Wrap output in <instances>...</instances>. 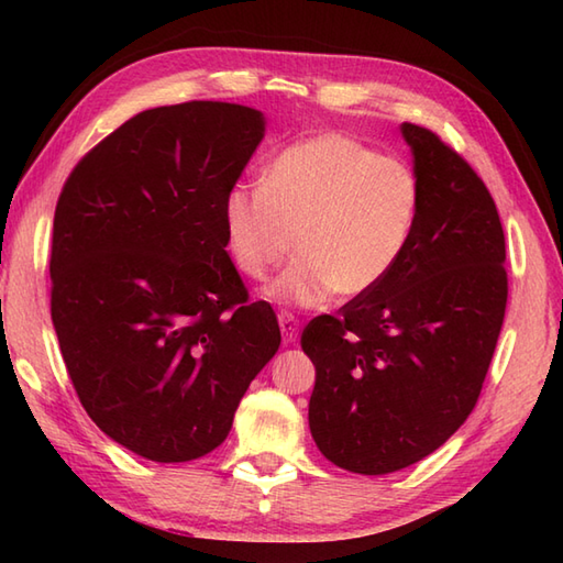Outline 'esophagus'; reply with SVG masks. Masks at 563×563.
I'll return each instance as SVG.
<instances>
[{"mask_svg":"<svg viewBox=\"0 0 563 563\" xmlns=\"http://www.w3.org/2000/svg\"><path fill=\"white\" fill-rule=\"evenodd\" d=\"M278 324H280L285 343H295L297 336H300V319H297L292 312H280Z\"/></svg>","mask_w":563,"mask_h":563,"instance_id":"esophagus-1","label":"esophagus"}]
</instances>
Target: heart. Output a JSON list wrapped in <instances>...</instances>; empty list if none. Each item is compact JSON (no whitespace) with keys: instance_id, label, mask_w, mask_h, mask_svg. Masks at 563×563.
<instances>
[{"instance_id":"1","label":"heart","mask_w":563,"mask_h":563,"mask_svg":"<svg viewBox=\"0 0 563 563\" xmlns=\"http://www.w3.org/2000/svg\"><path fill=\"white\" fill-rule=\"evenodd\" d=\"M421 208V184L406 162L341 133L297 140L275 154L263 184H236L222 202L224 249L234 268L263 280L297 258L266 297L317 307L357 297L387 278L404 256Z\"/></svg>"}]
</instances>
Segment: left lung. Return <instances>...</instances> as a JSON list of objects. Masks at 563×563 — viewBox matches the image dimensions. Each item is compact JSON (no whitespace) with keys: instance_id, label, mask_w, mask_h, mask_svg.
I'll return each mask as SVG.
<instances>
[{"instance_id":"left-lung-1","label":"left lung","mask_w":563,"mask_h":563,"mask_svg":"<svg viewBox=\"0 0 563 563\" xmlns=\"http://www.w3.org/2000/svg\"><path fill=\"white\" fill-rule=\"evenodd\" d=\"M421 184L413 234L375 290L314 317L309 430L329 462L389 474L428 457L472 413L508 302L506 236L476 172L433 130L404 123Z\"/></svg>"}]
</instances>
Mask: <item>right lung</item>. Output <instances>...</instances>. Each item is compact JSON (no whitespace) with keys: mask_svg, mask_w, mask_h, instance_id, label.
I'll return each instance as SVG.
<instances>
[{"mask_svg":"<svg viewBox=\"0 0 563 563\" xmlns=\"http://www.w3.org/2000/svg\"><path fill=\"white\" fill-rule=\"evenodd\" d=\"M263 113L188 101L142 111L71 169L57 198L51 314L77 397L152 462L227 438L280 345L224 249L222 202L263 140Z\"/></svg>","mask_w":563,"mask_h":563,"instance_id":"add662e5","label":"right lung"}]
</instances>
